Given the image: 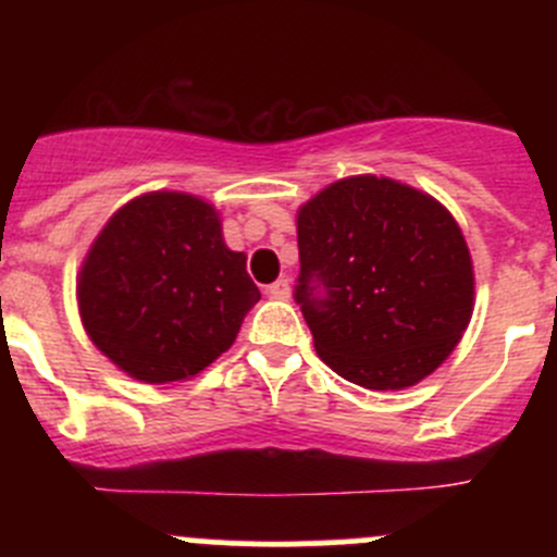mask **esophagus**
<instances>
[{
	"label": "esophagus",
	"instance_id": "34e87169",
	"mask_svg": "<svg viewBox=\"0 0 557 557\" xmlns=\"http://www.w3.org/2000/svg\"><path fill=\"white\" fill-rule=\"evenodd\" d=\"M267 294L272 296V299H290V283L285 277L274 280V283L267 288Z\"/></svg>",
	"mask_w": 557,
	"mask_h": 557
}]
</instances>
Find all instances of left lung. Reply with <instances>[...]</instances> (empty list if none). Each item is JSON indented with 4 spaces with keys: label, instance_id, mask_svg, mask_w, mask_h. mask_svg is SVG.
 Wrapping results in <instances>:
<instances>
[{
    "label": "left lung",
    "instance_id": "obj_1",
    "mask_svg": "<svg viewBox=\"0 0 557 557\" xmlns=\"http://www.w3.org/2000/svg\"><path fill=\"white\" fill-rule=\"evenodd\" d=\"M294 299L314 350L350 383L401 391L455 350L474 305L463 234L431 196L374 174L299 210Z\"/></svg>",
    "mask_w": 557,
    "mask_h": 557
}]
</instances>
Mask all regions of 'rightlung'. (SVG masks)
<instances>
[{"mask_svg": "<svg viewBox=\"0 0 557 557\" xmlns=\"http://www.w3.org/2000/svg\"><path fill=\"white\" fill-rule=\"evenodd\" d=\"M261 299L218 212L188 194L139 196L110 218L77 280L94 345L145 383L199 374Z\"/></svg>", "mask_w": 557, "mask_h": 557, "instance_id": "add662e5", "label": "right lung"}]
</instances>
